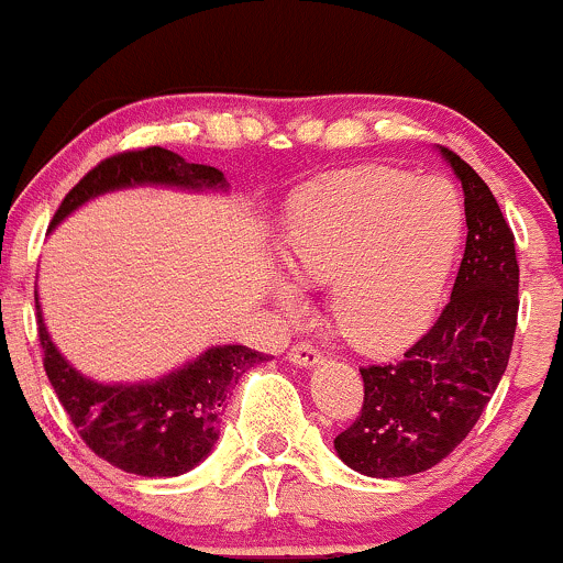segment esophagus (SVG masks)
<instances>
[{"label": "esophagus", "mask_w": 563, "mask_h": 563, "mask_svg": "<svg viewBox=\"0 0 563 563\" xmlns=\"http://www.w3.org/2000/svg\"><path fill=\"white\" fill-rule=\"evenodd\" d=\"M287 356L295 366H316V364H321V358H324L319 351L313 349V345H308V343L292 345Z\"/></svg>", "instance_id": "esophagus-1"}]
</instances>
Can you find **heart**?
<instances>
[{
	"label": "heart",
	"mask_w": 563,
	"mask_h": 563,
	"mask_svg": "<svg viewBox=\"0 0 563 563\" xmlns=\"http://www.w3.org/2000/svg\"><path fill=\"white\" fill-rule=\"evenodd\" d=\"M452 183L369 167L332 175L295 197L284 214L282 261L306 287H330V319L364 353L394 351L433 313L463 236ZM298 311L300 292L274 284Z\"/></svg>",
	"instance_id": "heart-1"
}]
</instances>
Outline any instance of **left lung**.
I'll return each mask as SVG.
<instances>
[{
	"instance_id": "8db88e82",
	"label": "left lung",
	"mask_w": 563,
	"mask_h": 563,
	"mask_svg": "<svg viewBox=\"0 0 563 563\" xmlns=\"http://www.w3.org/2000/svg\"><path fill=\"white\" fill-rule=\"evenodd\" d=\"M441 159L465 194L463 263L435 324L394 364L362 366L364 404L334 452L372 478L433 468L482 418L495 394L519 316V261L514 231L476 169L450 148Z\"/></svg>"
}]
</instances>
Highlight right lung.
Listing matches in <instances>:
<instances>
[{
	"label": "right lung",
	"mask_w": 563,
	"mask_h": 563,
	"mask_svg": "<svg viewBox=\"0 0 563 563\" xmlns=\"http://www.w3.org/2000/svg\"><path fill=\"white\" fill-rule=\"evenodd\" d=\"M132 186H167L180 191H229L218 167L191 164L173 151L151 145L100 162L66 194L53 225L81 205ZM36 324L44 372L85 444L117 468L145 478H169L197 468L220 435V418L233 385L265 362L247 345H212L178 369L143 383H98L81 375L55 349L44 327L40 295Z\"/></svg>",
	"instance_id": "right-lung-1"
}]
</instances>
